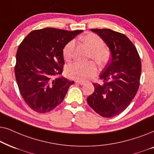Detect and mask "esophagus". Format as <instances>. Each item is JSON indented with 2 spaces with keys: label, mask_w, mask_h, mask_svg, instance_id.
Listing matches in <instances>:
<instances>
[{
  "label": "esophagus",
  "mask_w": 154,
  "mask_h": 154,
  "mask_svg": "<svg viewBox=\"0 0 154 154\" xmlns=\"http://www.w3.org/2000/svg\"><path fill=\"white\" fill-rule=\"evenodd\" d=\"M75 82L77 83V84H79V85H85V82H83V81H79V80L75 81Z\"/></svg>",
  "instance_id": "34e87169"
}]
</instances>
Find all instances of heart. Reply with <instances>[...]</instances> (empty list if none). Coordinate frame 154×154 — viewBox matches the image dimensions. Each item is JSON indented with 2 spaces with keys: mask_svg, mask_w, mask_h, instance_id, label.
Here are the masks:
<instances>
[{
  "mask_svg": "<svg viewBox=\"0 0 154 154\" xmlns=\"http://www.w3.org/2000/svg\"><path fill=\"white\" fill-rule=\"evenodd\" d=\"M82 40L90 48L89 58H93L99 65H104L110 58L109 48L104 46L102 38L93 33L87 34L82 37ZM75 42L69 41L65 45L63 49V55L66 60H70L72 57ZM97 73V67L94 61L79 62L77 61L69 64L66 68V74L69 78L80 81L87 80L94 77Z\"/></svg>",
  "mask_w": 154,
  "mask_h": 154,
  "instance_id": "heart-1",
  "label": "heart"
}]
</instances>
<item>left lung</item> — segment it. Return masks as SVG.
<instances>
[{
	"mask_svg": "<svg viewBox=\"0 0 154 154\" xmlns=\"http://www.w3.org/2000/svg\"><path fill=\"white\" fill-rule=\"evenodd\" d=\"M109 47L112 58L100 75L103 84L93 83L94 93L88 96L89 106L104 118L124 111L139 87L141 63L133 43L122 33L109 29H91Z\"/></svg>",
	"mask_w": 154,
	"mask_h": 154,
	"instance_id": "8db88e82",
	"label": "left lung"
}]
</instances>
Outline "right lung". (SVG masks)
Masks as SVG:
<instances>
[{"mask_svg":"<svg viewBox=\"0 0 154 154\" xmlns=\"http://www.w3.org/2000/svg\"><path fill=\"white\" fill-rule=\"evenodd\" d=\"M82 32L49 27L36 29L20 44L15 78L22 97L34 111L45 113L54 109L74 84V81L57 76L63 70L65 45Z\"/></svg>","mask_w":154,"mask_h":154,"instance_id":"right-lung-1","label":"right lung"}]
</instances>
